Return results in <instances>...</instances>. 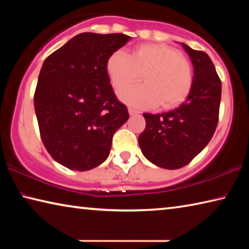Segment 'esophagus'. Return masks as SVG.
<instances>
[{
  "mask_svg": "<svg viewBox=\"0 0 249 249\" xmlns=\"http://www.w3.org/2000/svg\"><path fill=\"white\" fill-rule=\"evenodd\" d=\"M128 113L130 115H136V114H140V111H137V109H135L133 107H128Z\"/></svg>",
  "mask_w": 249,
  "mask_h": 249,
  "instance_id": "esophagus-1",
  "label": "esophagus"
}]
</instances>
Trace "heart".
<instances>
[{
    "label": "heart",
    "mask_w": 249,
    "mask_h": 249,
    "mask_svg": "<svg viewBox=\"0 0 249 249\" xmlns=\"http://www.w3.org/2000/svg\"><path fill=\"white\" fill-rule=\"evenodd\" d=\"M107 71L113 87L122 89L142 78L146 84L121 90L120 98L138 107H178L191 93L193 70L179 50L161 44H144L130 56L117 50L108 57Z\"/></svg>",
    "instance_id": "b5f03b06"
}]
</instances>
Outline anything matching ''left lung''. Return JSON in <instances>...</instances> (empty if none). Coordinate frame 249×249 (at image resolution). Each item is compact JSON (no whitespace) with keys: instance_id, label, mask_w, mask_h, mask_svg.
Instances as JSON below:
<instances>
[{"instance_id":"8db88e82","label":"left lung","mask_w":249,"mask_h":249,"mask_svg":"<svg viewBox=\"0 0 249 249\" xmlns=\"http://www.w3.org/2000/svg\"><path fill=\"white\" fill-rule=\"evenodd\" d=\"M182 47L193 64V87L187 101L161 114L144 113L146 127L140 137L145 157L165 169L188 165L209 144L215 132L222 82L208 53Z\"/></svg>"}]
</instances>
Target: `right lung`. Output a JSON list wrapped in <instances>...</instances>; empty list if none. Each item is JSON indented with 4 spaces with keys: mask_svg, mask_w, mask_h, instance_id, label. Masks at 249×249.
I'll use <instances>...</instances> for the list:
<instances>
[{
    "mask_svg": "<svg viewBox=\"0 0 249 249\" xmlns=\"http://www.w3.org/2000/svg\"><path fill=\"white\" fill-rule=\"evenodd\" d=\"M124 34L82 33L45 59L34 107L45 148L60 165L86 171L107 158L113 135L128 120L107 71Z\"/></svg>",
    "mask_w": 249,
    "mask_h": 249,
    "instance_id": "right-lung-1",
    "label": "right lung"
}]
</instances>
